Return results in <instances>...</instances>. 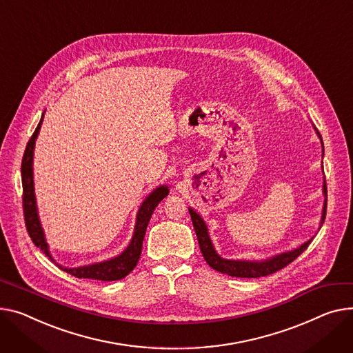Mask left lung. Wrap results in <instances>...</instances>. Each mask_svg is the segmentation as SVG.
<instances>
[{
	"label": "left lung",
	"mask_w": 353,
	"mask_h": 353,
	"mask_svg": "<svg viewBox=\"0 0 353 353\" xmlns=\"http://www.w3.org/2000/svg\"><path fill=\"white\" fill-rule=\"evenodd\" d=\"M319 140L322 145V159H323V142L322 137L319 134V132L316 130V128L314 126ZM322 172H323V164H322ZM322 193H323V207H322V213H321V221H319V228L322 227L323 221H325V216H326V183H325V177H323V184H322ZM189 213L192 216V221H193V227L196 231V236L200 244V250L201 254L204 256V260L207 261V264L221 272V274H227L230 276H239V278H258V276H265L270 274H274L276 271H279L281 268H284L285 265H288L290 263H292L298 255H301L305 250L308 248V245L311 244V241L314 240V237H311L308 241H305L303 244H301L299 247L291 250V251H284L275 254L272 256L265 258V260H227V258H223L214 248L213 241L210 239L208 234V227L204 221V219L197 213V211L193 207H189ZM318 228V230H319Z\"/></svg>",
	"instance_id": "obj_1"
}]
</instances>
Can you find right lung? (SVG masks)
I'll return each instance as SVG.
<instances>
[{
	"instance_id": "right-lung-1",
	"label": "right lung",
	"mask_w": 353,
	"mask_h": 353,
	"mask_svg": "<svg viewBox=\"0 0 353 353\" xmlns=\"http://www.w3.org/2000/svg\"><path fill=\"white\" fill-rule=\"evenodd\" d=\"M43 121V113L41 116V121L31 136L30 142L27 145L26 153L22 157L21 164V176H22V190H23V214H26V225L28 230L30 237L32 243L41 248L50 260L57 264L62 271L74 275L77 278H89V279H99V281H116L125 278L137 264L140 254H142V245L145 240V234L148 224L150 221V217L153 214L154 208L157 204L169 194V187L166 184H160L159 187L148 194V197L140 204L137 213H136V223L133 236L129 243V245L116 256H112L110 260H105L101 263H93L88 265L81 267H63L57 260L50 251V245L46 243L45 239V231L42 228L39 214H38V207H37V197H35V185H34V150H35V142L37 137L41 130V125Z\"/></svg>"
}]
</instances>
